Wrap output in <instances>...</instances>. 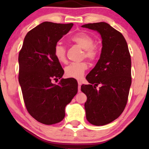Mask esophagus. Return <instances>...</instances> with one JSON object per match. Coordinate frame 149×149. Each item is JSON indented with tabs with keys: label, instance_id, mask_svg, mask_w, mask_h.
Here are the masks:
<instances>
[{
	"label": "esophagus",
	"instance_id": "obj_1",
	"mask_svg": "<svg viewBox=\"0 0 149 149\" xmlns=\"http://www.w3.org/2000/svg\"><path fill=\"white\" fill-rule=\"evenodd\" d=\"M78 85H79V91H81V81H78Z\"/></svg>",
	"mask_w": 149,
	"mask_h": 149
}]
</instances>
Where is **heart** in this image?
Segmentation results:
<instances>
[{
	"instance_id": "obj_1",
	"label": "heart",
	"mask_w": 149,
	"mask_h": 149,
	"mask_svg": "<svg viewBox=\"0 0 149 149\" xmlns=\"http://www.w3.org/2000/svg\"><path fill=\"white\" fill-rule=\"evenodd\" d=\"M71 41L83 49V58L93 61L98 56V47L94 44V39L90 35L84 32H79L73 35ZM54 54L55 58L60 62H66V48L61 43H57L54 47ZM87 69L86 62H74L68 65L64 69L65 74L67 77L77 79H81Z\"/></svg>"
}]
</instances>
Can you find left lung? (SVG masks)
I'll return each mask as SVG.
<instances>
[{
  "mask_svg": "<svg viewBox=\"0 0 149 149\" xmlns=\"http://www.w3.org/2000/svg\"><path fill=\"white\" fill-rule=\"evenodd\" d=\"M81 27L97 31L102 38L100 57L86 77L90 84L82 85L81 89L87 95V120L94 125H104L117 119L127 104L132 84L131 56L123 34L109 24Z\"/></svg>",
  "mask_w": 149,
  "mask_h": 149,
  "instance_id": "1",
  "label": "left lung"
}]
</instances>
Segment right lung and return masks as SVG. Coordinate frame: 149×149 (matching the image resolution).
Listing matches in <instances>:
<instances>
[{
    "label": "right lung",
    "mask_w": 149,
    "mask_h": 149,
    "mask_svg": "<svg viewBox=\"0 0 149 149\" xmlns=\"http://www.w3.org/2000/svg\"><path fill=\"white\" fill-rule=\"evenodd\" d=\"M70 24L42 22L26 34L19 54V83L26 109L45 125L62 121L65 107L78 91L72 78L62 79L64 71L54 54V47L70 31Z\"/></svg>",
    "instance_id": "1"
}]
</instances>
